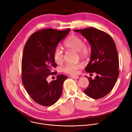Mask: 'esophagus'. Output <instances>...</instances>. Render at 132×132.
Returning a JSON list of instances; mask_svg holds the SVG:
<instances>
[{
	"instance_id": "1",
	"label": "esophagus",
	"mask_w": 132,
	"mask_h": 132,
	"mask_svg": "<svg viewBox=\"0 0 132 132\" xmlns=\"http://www.w3.org/2000/svg\"><path fill=\"white\" fill-rule=\"evenodd\" d=\"M70 77H71L72 78H73V79H78L79 78L78 76H71Z\"/></svg>"
}]
</instances>
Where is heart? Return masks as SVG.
I'll use <instances>...</instances> for the list:
<instances>
[{"label": "heart", "instance_id": "1", "mask_svg": "<svg viewBox=\"0 0 132 132\" xmlns=\"http://www.w3.org/2000/svg\"><path fill=\"white\" fill-rule=\"evenodd\" d=\"M64 45L66 49L78 52L79 55L81 58H86L90 54V49L87 44L84 43L80 37L72 35L64 42ZM53 59L56 63L60 64L64 61V53L63 51L57 47L54 50L53 53ZM83 68L82 63H78L74 64H66L62 68V71L70 75H74L77 73L78 70Z\"/></svg>", "mask_w": 132, "mask_h": 132}]
</instances>
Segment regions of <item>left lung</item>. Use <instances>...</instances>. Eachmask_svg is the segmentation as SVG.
Returning <instances> with one entry per match:
<instances>
[{"mask_svg": "<svg viewBox=\"0 0 132 132\" xmlns=\"http://www.w3.org/2000/svg\"><path fill=\"white\" fill-rule=\"evenodd\" d=\"M74 31L79 32L87 39L91 47V57L85 70L97 76L89 82L84 92L88 97L98 99L104 97L114 87L119 75V61L114 40L106 32L95 28Z\"/></svg>", "mask_w": 132, "mask_h": 132, "instance_id": "8db88e82", "label": "left lung"}]
</instances>
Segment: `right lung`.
<instances>
[{
    "mask_svg": "<svg viewBox=\"0 0 132 132\" xmlns=\"http://www.w3.org/2000/svg\"><path fill=\"white\" fill-rule=\"evenodd\" d=\"M70 29L59 31L44 29L33 33L27 41L23 50L21 71L23 85L31 98L37 103L48 106L61 97L65 75H57L56 80L48 82L47 78L57 66L53 59L54 50L63 40Z\"/></svg>",
    "mask_w": 132,
    "mask_h": 132,
    "instance_id": "1",
    "label": "right lung"
}]
</instances>
